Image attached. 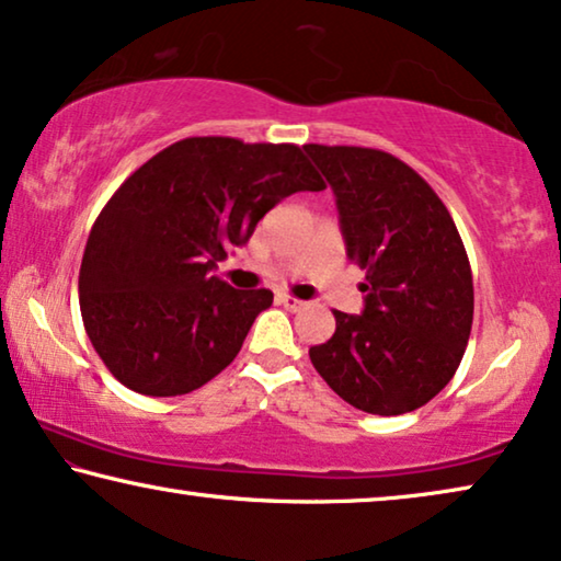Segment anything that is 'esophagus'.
Listing matches in <instances>:
<instances>
[{
	"instance_id": "obj_1",
	"label": "esophagus",
	"mask_w": 561,
	"mask_h": 561,
	"mask_svg": "<svg viewBox=\"0 0 561 561\" xmlns=\"http://www.w3.org/2000/svg\"><path fill=\"white\" fill-rule=\"evenodd\" d=\"M277 302H279L282 307H287L289 312L305 310V307H307V302H302V299H297V297H291V295H277Z\"/></svg>"
}]
</instances>
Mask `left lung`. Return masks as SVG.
Listing matches in <instances>:
<instances>
[{
	"instance_id": "obj_1",
	"label": "left lung",
	"mask_w": 561,
	"mask_h": 561,
	"mask_svg": "<svg viewBox=\"0 0 561 561\" xmlns=\"http://www.w3.org/2000/svg\"><path fill=\"white\" fill-rule=\"evenodd\" d=\"M333 187L345 251L363 272V312L335 310L310 360L360 412L397 416L435 399L472 328V274L445 203L389 152L305 145Z\"/></svg>"
}]
</instances>
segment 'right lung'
Wrapping results in <instances>:
<instances>
[{"label":"right lung","mask_w":561,"mask_h":561,"mask_svg":"<svg viewBox=\"0 0 561 561\" xmlns=\"http://www.w3.org/2000/svg\"><path fill=\"white\" fill-rule=\"evenodd\" d=\"M325 191L297 145L187 137L124 180L85 241L78 295L104 366L145 397H180L239 356L270 289L213 270L282 198Z\"/></svg>","instance_id":"add662e5"}]
</instances>
